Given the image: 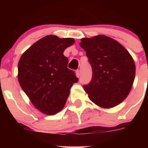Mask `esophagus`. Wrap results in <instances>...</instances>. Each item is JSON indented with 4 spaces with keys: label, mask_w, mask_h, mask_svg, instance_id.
Segmentation results:
<instances>
[{
    "label": "esophagus",
    "mask_w": 148,
    "mask_h": 148,
    "mask_svg": "<svg viewBox=\"0 0 148 148\" xmlns=\"http://www.w3.org/2000/svg\"><path fill=\"white\" fill-rule=\"evenodd\" d=\"M75 74H76V76L78 77V78H79L81 75V71L79 70H77L76 72H75Z\"/></svg>",
    "instance_id": "obj_1"
}]
</instances>
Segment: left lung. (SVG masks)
<instances>
[{
	"instance_id": "obj_1",
	"label": "left lung",
	"mask_w": 148,
	"mask_h": 148,
	"mask_svg": "<svg viewBox=\"0 0 148 148\" xmlns=\"http://www.w3.org/2000/svg\"><path fill=\"white\" fill-rule=\"evenodd\" d=\"M91 65V82L84 85L89 99L99 107L113 108L125 100L135 78L136 66L132 56L114 39L97 35L82 39Z\"/></svg>"
}]
</instances>
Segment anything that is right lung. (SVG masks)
Listing matches in <instances>:
<instances>
[{
    "mask_svg": "<svg viewBox=\"0 0 148 148\" xmlns=\"http://www.w3.org/2000/svg\"><path fill=\"white\" fill-rule=\"evenodd\" d=\"M73 38L47 35L31 46L18 62V82L35 108L45 114L61 111L78 78L67 68L64 51Z\"/></svg>",
    "mask_w": 148,
    "mask_h": 148,
    "instance_id": "obj_1",
    "label": "right lung"
}]
</instances>
